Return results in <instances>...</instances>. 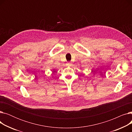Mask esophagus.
I'll return each mask as SVG.
<instances>
[{
    "instance_id": "obj_1",
    "label": "esophagus",
    "mask_w": 132,
    "mask_h": 132,
    "mask_svg": "<svg viewBox=\"0 0 132 132\" xmlns=\"http://www.w3.org/2000/svg\"><path fill=\"white\" fill-rule=\"evenodd\" d=\"M67 65L69 66H71L72 63H71V62H68V63H67Z\"/></svg>"
}]
</instances>
